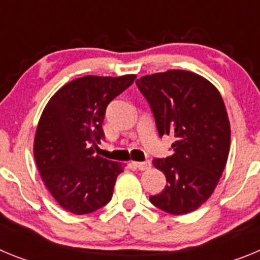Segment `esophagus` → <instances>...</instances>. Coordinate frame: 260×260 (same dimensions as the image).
<instances>
[{"label": "esophagus", "mask_w": 260, "mask_h": 260, "mask_svg": "<svg viewBox=\"0 0 260 260\" xmlns=\"http://www.w3.org/2000/svg\"><path fill=\"white\" fill-rule=\"evenodd\" d=\"M134 167L137 168L138 171H147V169H150L151 168V162L150 161H135L133 162Z\"/></svg>", "instance_id": "obj_1"}]
</instances>
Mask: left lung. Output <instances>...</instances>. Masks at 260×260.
Segmentation results:
<instances>
[{
	"mask_svg": "<svg viewBox=\"0 0 260 260\" xmlns=\"http://www.w3.org/2000/svg\"><path fill=\"white\" fill-rule=\"evenodd\" d=\"M155 116L160 137L173 135L174 153L153 158L167 177L153 206L172 215L198 210L219 183L231 148L224 100L210 80L187 70H168L137 79Z\"/></svg>",
	"mask_w": 260,
	"mask_h": 260,
	"instance_id": "1",
	"label": "left lung"
}]
</instances>
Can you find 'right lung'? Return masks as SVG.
<instances>
[{"instance_id": "right-lung-1", "label": "right lung", "mask_w": 260, "mask_h": 260, "mask_svg": "<svg viewBox=\"0 0 260 260\" xmlns=\"http://www.w3.org/2000/svg\"><path fill=\"white\" fill-rule=\"evenodd\" d=\"M137 75H86L71 80L45 105L34 141V156L45 187L63 210L86 215L112 199L125 164L95 155L105 137V109Z\"/></svg>"}]
</instances>
